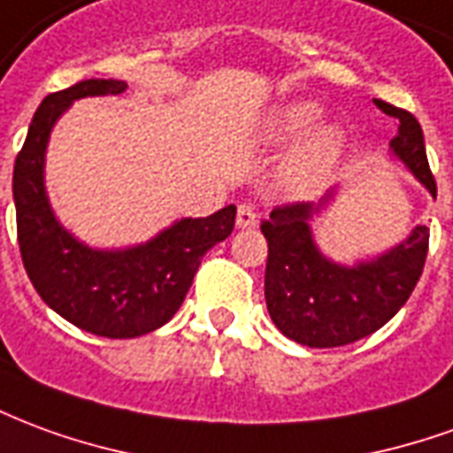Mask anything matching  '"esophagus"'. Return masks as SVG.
Here are the masks:
<instances>
[{
    "instance_id": "1",
    "label": "esophagus",
    "mask_w": 453,
    "mask_h": 453,
    "mask_svg": "<svg viewBox=\"0 0 453 453\" xmlns=\"http://www.w3.org/2000/svg\"><path fill=\"white\" fill-rule=\"evenodd\" d=\"M257 226V211L250 203L237 206V227H255Z\"/></svg>"
}]
</instances>
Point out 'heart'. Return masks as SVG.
<instances>
[{"instance_id": "1", "label": "heart", "mask_w": 453, "mask_h": 453, "mask_svg": "<svg viewBox=\"0 0 453 453\" xmlns=\"http://www.w3.org/2000/svg\"><path fill=\"white\" fill-rule=\"evenodd\" d=\"M320 120V106L313 102H288L269 113L265 133L272 142H288L303 135ZM344 152V135L334 126L315 128L294 150L284 167V179L294 191H311L320 187L337 167Z\"/></svg>"}]
</instances>
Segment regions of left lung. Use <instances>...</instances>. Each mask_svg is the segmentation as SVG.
Here are the masks:
<instances>
[{"label":"left lung","mask_w":453,"mask_h":453,"mask_svg":"<svg viewBox=\"0 0 453 453\" xmlns=\"http://www.w3.org/2000/svg\"><path fill=\"white\" fill-rule=\"evenodd\" d=\"M373 104L400 123L390 140V152L437 196L418 119L380 99ZM333 196L334 191H330L320 203L279 206L262 223L269 245L266 311L288 340L318 349L351 344L388 323L418 286L429 245V227L418 226L400 245L369 262L337 265L318 250L311 230L313 216Z\"/></svg>","instance_id":"obj_1"}]
</instances>
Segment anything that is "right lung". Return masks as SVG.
I'll return each mask as SVG.
<instances>
[{"instance_id": "obj_1", "label": "right lung", "mask_w": 453, "mask_h": 453, "mask_svg": "<svg viewBox=\"0 0 453 453\" xmlns=\"http://www.w3.org/2000/svg\"><path fill=\"white\" fill-rule=\"evenodd\" d=\"M120 80H84L48 94L14 165L16 233L31 284L67 323L128 340L172 320L201 265V257L235 227V206L208 218H181L148 242L126 250H94L67 233L45 194V148L55 120L84 96L126 92Z\"/></svg>"}]
</instances>
